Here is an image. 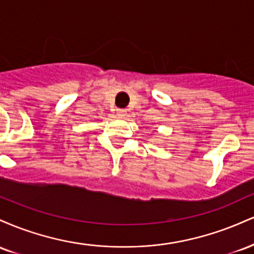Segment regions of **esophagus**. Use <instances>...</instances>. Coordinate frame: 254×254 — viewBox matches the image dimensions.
Instances as JSON below:
<instances>
[{"label":"esophagus","mask_w":254,"mask_h":254,"mask_svg":"<svg viewBox=\"0 0 254 254\" xmlns=\"http://www.w3.org/2000/svg\"><path fill=\"white\" fill-rule=\"evenodd\" d=\"M116 115H117L118 118H124L125 116H127V110H124V109H118L117 112H116Z\"/></svg>","instance_id":"obj_1"}]
</instances>
